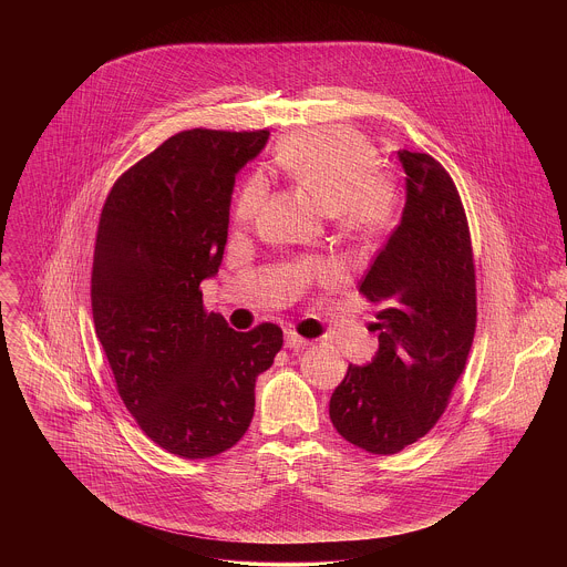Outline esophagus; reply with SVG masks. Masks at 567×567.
<instances>
[{
  "label": "esophagus",
  "mask_w": 567,
  "mask_h": 567,
  "mask_svg": "<svg viewBox=\"0 0 567 567\" xmlns=\"http://www.w3.org/2000/svg\"><path fill=\"white\" fill-rule=\"evenodd\" d=\"M310 344V340L308 338H303V336H299L297 331H292V329H288L286 331V347H290V349H306Z\"/></svg>",
  "instance_id": "obj_1"
}]
</instances>
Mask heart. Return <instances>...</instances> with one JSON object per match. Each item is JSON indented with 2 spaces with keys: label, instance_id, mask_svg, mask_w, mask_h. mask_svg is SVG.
<instances>
[{
  "label": "heart",
  "instance_id": "b5f03b06",
  "mask_svg": "<svg viewBox=\"0 0 567 567\" xmlns=\"http://www.w3.org/2000/svg\"><path fill=\"white\" fill-rule=\"evenodd\" d=\"M277 163L351 238H378L398 218V185L380 174L375 144L351 126L297 133L281 144ZM264 196L266 181L250 176L234 205L236 225H248L257 216Z\"/></svg>",
  "mask_w": 567,
  "mask_h": 567
}]
</instances>
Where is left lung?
I'll use <instances>...</instances> for the list:
<instances>
[{
    "label": "left lung",
    "instance_id": "8db88e82",
    "mask_svg": "<svg viewBox=\"0 0 567 567\" xmlns=\"http://www.w3.org/2000/svg\"><path fill=\"white\" fill-rule=\"evenodd\" d=\"M402 220L360 292L378 306L375 358L349 364L329 400L338 434L371 454H398L445 412L476 331V268L452 176L425 153H398Z\"/></svg>",
    "mask_w": 567,
    "mask_h": 567
}]
</instances>
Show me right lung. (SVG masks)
Masks as SVG:
<instances>
[{
	"label": "right lung",
	"instance_id": "obj_1",
	"mask_svg": "<svg viewBox=\"0 0 567 567\" xmlns=\"http://www.w3.org/2000/svg\"><path fill=\"white\" fill-rule=\"evenodd\" d=\"M268 135L176 133L115 181L100 214L95 333L128 412L181 458H209L243 439L255 380L284 344L277 324L236 331L207 315L200 292L223 264L236 174Z\"/></svg>",
	"mask_w": 567,
	"mask_h": 567
}]
</instances>
